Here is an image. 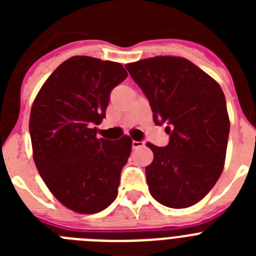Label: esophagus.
<instances>
[{
	"instance_id": "1",
	"label": "esophagus",
	"mask_w": 256,
	"mask_h": 256,
	"mask_svg": "<svg viewBox=\"0 0 256 256\" xmlns=\"http://www.w3.org/2000/svg\"><path fill=\"white\" fill-rule=\"evenodd\" d=\"M144 141H132V148H144Z\"/></svg>"
}]
</instances>
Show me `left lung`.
I'll use <instances>...</instances> for the list:
<instances>
[{"label":"left lung","instance_id":"8db88e82","mask_svg":"<svg viewBox=\"0 0 256 256\" xmlns=\"http://www.w3.org/2000/svg\"><path fill=\"white\" fill-rule=\"evenodd\" d=\"M148 97L156 126L169 144H148L154 160L146 166L152 198L173 209L195 205L220 177L230 118L220 86L187 58L156 56L126 65Z\"/></svg>","mask_w":256,"mask_h":256}]
</instances>
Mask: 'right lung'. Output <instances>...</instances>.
Segmentation results:
<instances>
[{"mask_svg": "<svg viewBox=\"0 0 256 256\" xmlns=\"http://www.w3.org/2000/svg\"><path fill=\"white\" fill-rule=\"evenodd\" d=\"M128 76L123 65L73 56L38 92L29 119L33 159L52 195L80 214L102 212L118 196L132 150L124 136L97 138L112 88Z\"/></svg>", "mask_w": 256, "mask_h": 256, "instance_id": "1", "label": "right lung"}]
</instances>
